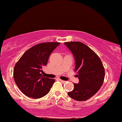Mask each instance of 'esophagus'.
<instances>
[{
    "label": "esophagus",
    "mask_w": 122,
    "mask_h": 122,
    "mask_svg": "<svg viewBox=\"0 0 122 122\" xmlns=\"http://www.w3.org/2000/svg\"><path fill=\"white\" fill-rule=\"evenodd\" d=\"M60 81H61V82L63 83H65V82H66V81H62V80H61V79H60Z\"/></svg>",
    "instance_id": "obj_1"
}]
</instances>
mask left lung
I'll list each match as a JSON object with an SVG mask.
<instances>
[{
    "mask_svg": "<svg viewBox=\"0 0 122 122\" xmlns=\"http://www.w3.org/2000/svg\"><path fill=\"white\" fill-rule=\"evenodd\" d=\"M74 56L75 72L79 83H73L74 89L68 96L75 100L86 101L101 88L105 77V70L101 60L90 48L79 41L65 42Z\"/></svg>",
    "mask_w": 122,
    "mask_h": 122,
    "instance_id": "obj_1",
    "label": "left lung"
}]
</instances>
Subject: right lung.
I'll return each mask as SVG.
<instances>
[{
    "label": "right lung",
    "instance_id": "add662e5",
    "mask_svg": "<svg viewBox=\"0 0 122 122\" xmlns=\"http://www.w3.org/2000/svg\"><path fill=\"white\" fill-rule=\"evenodd\" d=\"M58 42L37 44L28 49L16 63L13 76L16 85L25 96L40 98L49 93L55 80L42 75L49 56L60 45Z\"/></svg>",
    "mask_w": 122,
    "mask_h": 122
}]
</instances>
